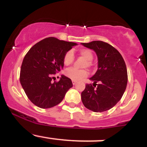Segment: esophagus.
Returning a JSON list of instances; mask_svg holds the SVG:
<instances>
[{"label":"esophagus","instance_id":"34e87169","mask_svg":"<svg viewBox=\"0 0 147 147\" xmlns=\"http://www.w3.org/2000/svg\"><path fill=\"white\" fill-rule=\"evenodd\" d=\"M72 84H73V85H75V84H77V81H75V80H72Z\"/></svg>","mask_w":147,"mask_h":147}]
</instances>
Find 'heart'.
<instances>
[{
    "mask_svg": "<svg viewBox=\"0 0 147 147\" xmlns=\"http://www.w3.org/2000/svg\"><path fill=\"white\" fill-rule=\"evenodd\" d=\"M79 55L82 57H84L86 60L88 61L87 65L88 66L90 65V62L93 58V55H92V52L88 49H81L79 50ZM74 53L72 50H69L65 54L63 57V63L65 65H70V64L72 63L74 61ZM65 75L68 78L71 79L72 80L78 81L82 79L83 77H86L88 75V72L85 70H78L75 68H71L67 69L64 72Z\"/></svg>",
    "mask_w": 147,
    "mask_h": 147,
    "instance_id": "1",
    "label": "heart"
}]
</instances>
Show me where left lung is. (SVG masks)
<instances>
[{"label": "left lung", "mask_w": 147, "mask_h": 147, "mask_svg": "<svg viewBox=\"0 0 147 147\" xmlns=\"http://www.w3.org/2000/svg\"><path fill=\"white\" fill-rule=\"evenodd\" d=\"M81 44L95 51L98 60L97 70L90 78L93 82L92 86L87 84L82 92V103L93 112L109 110L120 100L127 85V70L124 59L115 48L105 42L94 41ZM97 82L100 84L97 85Z\"/></svg>", "instance_id": "obj_1"}]
</instances>
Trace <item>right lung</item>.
Wrapping results in <instances>:
<instances>
[{
    "label": "right lung",
    "instance_id": "add662e5",
    "mask_svg": "<svg viewBox=\"0 0 147 147\" xmlns=\"http://www.w3.org/2000/svg\"><path fill=\"white\" fill-rule=\"evenodd\" d=\"M77 44L49 37L38 42L26 54L21 65L20 82L25 94L34 105L49 109L63 100L72 87L71 79L61 75L58 82L53 76L63 68V57Z\"/></svg>",
    "mask_w": 147,
    "mask_h": 147
}]
</instances>
